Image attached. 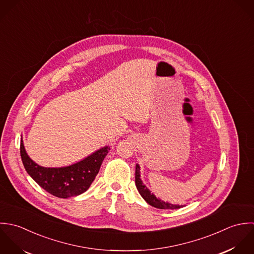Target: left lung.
<instances>
[{
  "instance_id": "1",
  "label": "left lung",
  "mask_w": 254,
  "mask_h": 254,
  "mask_svg": "<svg viewBox=\"0 0 254 254\" xmlns=\"http://www.w3.org/2000/svg\"><path fill=\"white\" fill-rule=\"evenodd\" d=\"M135 185L138 192L142 196V198L155 208L159 209H179L184 207V205H174L172 203L165 202L161 199H158L151 191L142 184V181L140 180V167L136 164L135 166Z\"/></svg>"
}]
</instances>
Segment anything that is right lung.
I'll return each mask as SVG.
<instances>
[{"label":"right lung","mask_w":254,"mask_h":254,"mask_svg":"<svg viewBox=\"0 0 254 254\" xmlns=\"http://www.w3.org/2000/svg\"><path fill=\"white\" fill-rule=\"evenodd\" d=\"M110 150L105 146L82 161L62 168H45L33 162L20 141V156L28 175L47 192L60 198L76 196L86 191L97 176Z\"/></svg>","instance_id":"right-lung-1"}]
</instances>
